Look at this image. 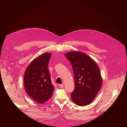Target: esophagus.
I'll list each match as a JSON object with an SVG mask.
<instances>
[{"label":"esophagus","mask_w":127,"mask_h":127,"mask_svg":"<svg viewBox=\"0 0 127 127\" xmlns=\"http://www.w3.org/2000/svg\"><path fill=\"white\" fill-rule=\"evenodd\" d=\"M59 87H60L61 88H62V87H63V86H64V84H60L59 85Z\"/></svg>","instance_id":"esophagus-1"}]
</instances>
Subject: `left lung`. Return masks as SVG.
Wrapping results in <instances>:
<instances>
[{"instance_id": "left-lung-1", "label": "left lung", "mask_w": 127, "mask_h": 127, "mask_svg": "<svg viewBox=\"0 0 127 127\" xmlns=\"http://www.w3.org/2000/svg\"><path fill=\"white\" fill-rule=\"evenodd\" d=\"M73 68L75 89L71 99L79 106L91 103L102 85L100 70L96 63L85 54L74 51L65 54Z\"/></svg>"}]
</instances>
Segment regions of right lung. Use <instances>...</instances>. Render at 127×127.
I'll return each mask as SVG.
<instances>
[{"mask_svg":"<svg viewBox=\"0 0 127 127\" xmlns=\"http://www.w3.org/2000/svg\"><path fill=\"white\" fill-rule=\"evenodd\" d=\"M51 53H44L34 59L26 69L24 86L27 94L34 100L42 103L49 100L55 88L48 69Z\"/></svg>","mask_w":127,"mask_h":127,"instance_id":"1","label":"right lung"}]
</instances>
